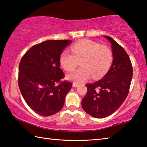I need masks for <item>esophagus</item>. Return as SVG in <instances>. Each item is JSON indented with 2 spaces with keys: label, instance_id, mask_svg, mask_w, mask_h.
I'll return each instance as SVG.
<instances>
[{
  "label": "esophagus",
  "instance_id": "obj_1",
  "mask_svg": "<svg viewBox=\"0 0 147 147\" xmlns=\"http://www.w3.org/2000/svg\"><path fill=\"white\" fill-rule=\"evenodd\" d=\"M78 86H79V84L76 83H73V86H74V87H78Z\"/></svg>",
  "mask_w": 147,
  "mask_h": 147
}]
</instances>
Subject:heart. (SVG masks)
Returning <instances> with one entry per match:
<instances>
[{"instance_id":"1","label":"heart","mask_w":147,"mask_h":147,"mask_svg":"<svg viewBox=\"0 0 147 147\" xmlns=\"http://www.w3.org/2000/svg\"><path fill=\"white\" fill-rule=\"evenodd\" d=\"M73 53L64 50L60 57V63L65 70L70 71L78 66L79 61L82 67L71 71L68 78L76 83H82L92 76L98 79L105 76L111 66L113 55L105 45L89 40L76 42L71 47Z\"/></svg>"}]
</instances>
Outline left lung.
Returning a JSON list of instances; mask_svg holds the SVG:
<instances>
[{
	"label": "left lung",
	"mask_w": 147,
	"mask_h": 147,
	"mask_svg": "<svg viewBox=\"0 0 147 147\" xmlns=\"http://www.w3.org/2000/svg\"><path fill=\"white\" fill-rule=\"evenodd\" d=\"M111 44L113 61L102 79L86 84L87 92L83 98V110L91 116L102 119L115 113L128 96L133 76V68L124 49L109 36H105Z\"/></svg>",
	"instance_id": "left-lung-1"
}]
</instances>
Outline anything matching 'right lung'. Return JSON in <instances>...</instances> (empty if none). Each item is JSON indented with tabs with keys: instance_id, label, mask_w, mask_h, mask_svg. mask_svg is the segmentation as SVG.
Returning a JSON list of instances; mask_svg holds the SVG:
<instances>
[{
	"instance_id": "obj_1",
	"label": "right lung",
	"mask_w": 147,
	"mask_h": 147,
	"mask_svg": "<svg viewBox=\"0 0 147 147\" xmlns=\"http://www.w3.org/2000/svg\"><path fill=\"white\" fill-rule=\"evenodd\" d=\"M71 40H47L34 45L19 65L18 85L27 105L38 115L51 116L62 109L72 83L64 78L60 57Z\"/></svg>"
}]
</instances>
